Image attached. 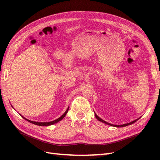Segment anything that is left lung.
I'll use <instances>...</instances> for the list:
<instances>
[{"label": "left lung", "instance_id": "8db88e82", "mask_svg": "<svg viewBox=\"0 0 160 160\" xmlns=\"http://www.w3.org/2000/svg\"><path fill=\"white\" fill-rule=\"evenodd\" d=\"M95 118H97V119H98L99 121H100V122H103V123H105V124H108V125H111V126H114V127H117V128H122V127H125V126H128V125H132V124L134 123L135 122H137V121L139 119V118H138V119H135V120L133 121V122H130V123H125V124H123V125H113V124H111V123H108V122H105L104 120L101 119L100 118H99L98 116L96 115V113H95Z\"/></svg>", "mask_w": 160, "mask_h": 160}]
</instances>
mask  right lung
<instances>
[{"instance_id": "obj_1", "label": "right lung", "mask_w": 160, "mask_h": 160, "mask_svg": "<svg viewBox=\"0 0 160 160\" xmlns=\"http://www.w3.org/2000/svg\"><path fill=\"white\" fill-rule=\"evenodd\" d=\"M68 110H69V108H68V109H67V111H65V113L62 115V116H61V117L59 118H58L57 119H56V120H55V121H52V122H32V121H30V120H28V119H25V118L24 117H22V118L23 119H26L27 121H28V122H30V123H33V124H35V125H40V126H47V125H52V124H55V123H57V122H60L61 120H62V119L64 118V117L66 115V114H67V113L68 112Z\"/></svg>"}]
</instances>
